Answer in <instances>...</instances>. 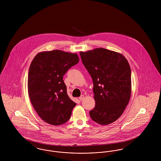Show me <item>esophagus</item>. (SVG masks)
<instances>
[{
  "label": "esophagus",
  "mask_w": 161,
  "mask_h": 161,
  "mask_svg": "<svg viewBox=\"0 0 161 161\" xmlns=\"http://www.w3.org/2000/svg\"><path fill=\"white\" fill-rule=\"evenodd\" d=\"M84 98V95H81V97H80V98H79V100H80V101H81V100H83Z\"/></svg>",
  "instance_id": "34e87169"
}]
</instances>
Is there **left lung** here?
I'll use <instances>...</instances> for the list:
<instances>
[{"instance_id":"left-lung-1","label":"left lung","mask_w":161,"mask_h":161,"mask_svg":"<svg viewBox=\"0 0 161 161\" xmlns=\"http://www.w3.org/2000/svg\"><path fill=\"white\" fill-rule=\"evenodd\" d=\"M92 77L95 106L89 114L101 125L115 122L123 114L131 93V69L123 54L99 47L80 52Z\"/></svg>"}]
</instances>
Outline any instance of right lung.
Segmentation results:
<instances>
[{"label": "right lung", "mask_w": 161, "mask_h": 161, "mask_svg": "<svg viewBox=\"0 0 161 161\" xmlns=\"http://www.w3.org/2000/svg\"><path fill=\"white\" fill-rule=\"evenodd\" d=\"M78 54L61 50L38 53L31 62L28 90L31 103L46 123H66L76 103L69 98L63 75L79 62Z\"/></svg>", "instance_id": "1"}]
</instances>
